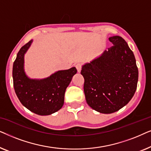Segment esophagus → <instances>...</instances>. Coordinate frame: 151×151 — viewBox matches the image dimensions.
I'll list each match as a JSON object with an SVG mask.
<instances>
[{
  "label": "esophagus",
  "mask_w": 151,
  "mask_h": 151,
  "mask_svg": "<svg viewBox=\"0 0 151 151\" xmlns=\"http://www.w3.org/2000/svg\"><path fill=\"white\" fill-rule=\"evenodd\" d=\"M76 67L78 70V73H80L81 71V68H82V64L81 63H78L76 65Z\"/></svg>",
  "instance_id": "esophagus-1"
}]
</instances>
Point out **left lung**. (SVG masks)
I'll use <instances>...</instances> for the list:
<instances>
[{
	"label": "left lung",
	"instance_id": "8db88e82",
	"mask_svg": "<svg viewBox=\"0 0 151 151\" xmlns=\"http://www.w3.org/2000/svg\"><path fill=\"white\" fill-rule=\"evenodd\" d=\"M109 40L113 46L82 66L81 70L86 102L105 114L127 105L135 94L138 81L135 55L127 42L119 36Z\"/></svg>",
	"mask_w": 151,
	"mask_h": 151
}]
</instances>
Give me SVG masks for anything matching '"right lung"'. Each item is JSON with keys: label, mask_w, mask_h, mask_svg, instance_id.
Instances as JSON below:
<instances>
[{"label": "right lung", "mask_w": 151, "mask_h": 151, "mask_svg": "<svg viewBox=\"0 0 151 151\" xmlns=\"http://www.w3.org/2000/svg\"><path fill=\"white\" fill-rule=\"evenodd\" d=\"M30 40L20 48L13 65L14 87L21 104L40 115H48L64 104L66 88L77 73L76 67L55 72L41 80L30 79L24 70V55L32 45Z\"/></svg>", "instance_id": "add662e5"}]
</instances>
